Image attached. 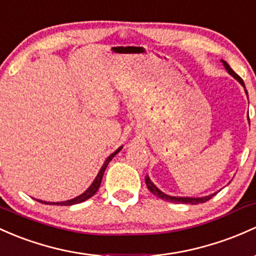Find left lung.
Wrapping results in <instances>:
<instances>
[{
  "label": "left lung",
  "mask_w": 256,
  "mask_h": 256,
  "mask_svg": "<svg viewBox=\"0 0 256 256\" xmlns=\"http://www.w3.org/2000/svg\"><path fill=\"white\" fill-rule=\"evenodd\" d=\"M221 61H222V63H224V68H226L227 72L230 73V76H233V78L237 79V80L239 82V83H240L242 85H243L244 89H246V85H244L243 79H242L240 76H239L237 73H234V70H233L232 68L230 67V64H228V63H227L226 61H224V60H221ZM246 96H248V92H246ZM249 123H250V122H249ZM145 183H146L148 189H149V190H150L151 193H152L154 195H156V196H158V198H160V199L167 200V202H182V204H192V205H196V204H202V202H208V200H210L211 198H212L214 195L216 194V193H214V194H211V195H208V196H202V198L171 196V195H167V194L162 193V192L160 190V189H158V186H156L155 184H154L152 182H151L150 178H149V176H146V177H145Z\"/></svg>",
  "instance_id": "obj_1"
}]
</instances>
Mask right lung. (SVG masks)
I'll return each mask as SVG.
<instances>
[{
  "label": "right lung",
  "instance_id": "right-lung-1",
  "mask_svg": "<svg viewBox=\"0 0 256 256\" xmlns=\"http://www.w3.org/2000/svg\"><path fill=\"white\" fill-rule=\"evenodd\" d=\"M120 149H122V146L118 148V149L114 151V154H111V155L108 156V158H106V161L104 162L102 167H101L100 172L98 173V176H96V178L94 180V182L92 183V186H89V188L86 189V190L84 192L83 194H80L79 196L74 198V199H70V200H67V202H42V200H38V202H41V204H48V205H62V206H70V205H74V204H79V202H83L85 200H88L89 198H92V195H94L96 192H98V189L100 188V184H101V180H102V176L104 173H105V170L107 167V164H110V161L112 160V158H114V156L117 155L118 152H120Z\"/></svg>",
  "mask_w": 256,
  "mask_h": 256
}]
</instances>
